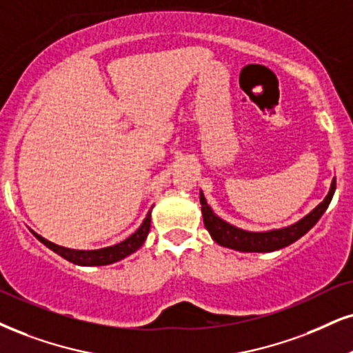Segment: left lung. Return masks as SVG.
Segmentation results:
<instances>
[{"mask_svg":"<svg viewBox=\"0 0 353 353\" xmlns=\"http://www.w3.org/2000/svg\"><path fill=\"white\" fill-rule=\"evenodd\" d=\"M334 191H336V178L332 180L329 194L324 198V201L317 204L310 214L304 216L296 224L283 229L268 230V232H249V230H242L228 224L212 212L211 208L208 206L203 193H199V203H201L204 225H206L208 232L211 234V237L219 245L229 247V249L239 252H273L280 250L283 247L296 242L299 237H303L321 219L324 211L327 210L330 199L334 196Z\"/></svg>","mask_w":353,"mask_h":353,"instance_id":"left-lung-1","label":"left lung"}]
</instances>
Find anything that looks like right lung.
<instances>
[{
    "label": "right lung",
    "instance_id": "right-lung-1",
    "mask_svg": "<svg viewBox=\"0 0 353 353\" xmlns=\"http://www.w3.org/2000/svg\"><path fill=\"white\" fill-rule=\"evenodd\" d=\"M150 230V211L147 214L145 219L141 228H139L132 236L125 239V241L116 243V245L111 247H104V249H98V250H72V249H65V247L55 245L46 239L39 236V234H34L39 241H41L43 245L49 247L50 250H54L55 254H59L60 256H63L65 260L68 262L75 263V265H83V267H98V265H110L114 263L117 260L124 259L130 254H134L139 247L145 242L147 234Z\"/></svg>",
    "mask_w": 353,
    "mask_h": 353
}]
</instances>
